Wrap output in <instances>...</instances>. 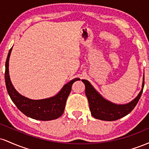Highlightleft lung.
<instances>
[{"label": "left lung", "instance_id": "left-lung-1", "mask_svg": "<svg viewBox=\"0 0 149 149\" xmlns=\"http://www.w3.org/2000/svg\"><path fill=\"white\" fill-rule=\"evenodd\" d=\"M142 89L139 95L131 102L123 105H117L104 100L97 92L91 84L86 80H82L85 85V95L88 97L91 114L95 118L106 121L118 120L127 116L136 107L142 94L144 86V76Z\"/></svg>", "mask_w": 149, "mask_h": 149}]
</instances>
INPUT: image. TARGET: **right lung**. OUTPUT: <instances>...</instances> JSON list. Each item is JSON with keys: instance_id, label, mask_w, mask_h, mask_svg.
I'll use <instances>...</instances> for the list:
<instances>
[{"instance_id": "1", "label": "right lung", "mask_w": 149, "mask_h": 149, "mask_svg": "<svg viewBox=\"0 0 149 149\" xmlns=\"http://www.w3.org/2000/svg\"><path fill=\"white\" fill-rule=\"evenodd\" d=\"M12 48L10 49L7 57L5 72L6 88L12 101L14 102L19 110L31 118L39 120H51L60 117L64 113L66 100L71 91L73 83L75 81L79 80L80 78H75L65 85L61 91L52 98L41 100H29L19 95L15 90L10 80L8 63Z\"/></svg>"}]
</instances>
